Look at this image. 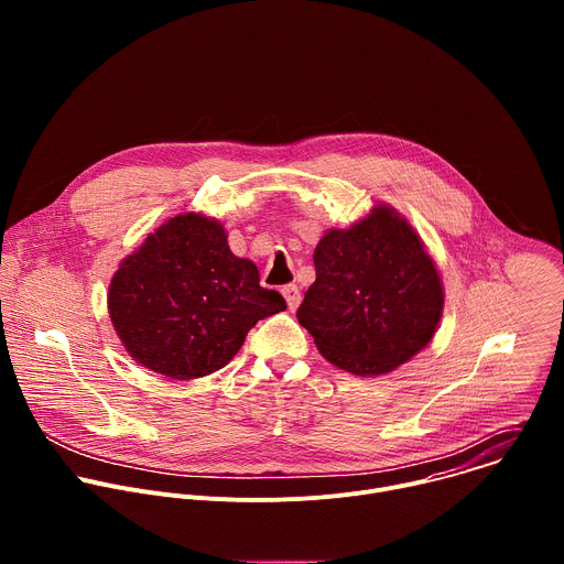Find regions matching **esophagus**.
<instances>
[{"label":"esophagus","instance_id":"34e87169","mask_svg":"<svg viewBox=\"0 0 564 564\" xmlns=\"http://www.w3.org/2000/svg\"><path fill=\"white\" fill-rule=\"evenodd\" d=\"M281 294H283V299H285V303H288L290 310H296V307H299V303H301V292H299L296 285H283Z\"/></svg>","mask_w":564,"mask_h":564}]
</instances>
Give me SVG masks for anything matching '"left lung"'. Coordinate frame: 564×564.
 <instances>
[{
  "label": "left lung",
  "instance_id": "8db88e82",
  "mask_svg": "<svg viewBox=\"0 0 564 564\" xmlns=\"http://www.w3.org/2000/svg\"><path fill=\"white\" fill-rule=\"evenodd\" d=\"M314 270L296 318L330 364L381 375L433 339L442 281L420 236L394 209L375 207L350 229L326 231Z\"/></svg>",
  "mask_w": 564,
  "mask_h": 564
}]
</instances>
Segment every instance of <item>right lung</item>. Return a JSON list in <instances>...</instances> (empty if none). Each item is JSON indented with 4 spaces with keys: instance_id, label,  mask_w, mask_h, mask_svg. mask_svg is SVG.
Listing matches in <instances>:
<instances>
[{
    "instance_id": "1",
    "label": "right lung",
    "mask_w": 564,
    "mask_h": 564,
    "mask_svg": "<svg viewBox=\"0 0 564 564\" xmlns=\"http://www.w3.org/2000/svg\"><path fill=\"white\" fill-rule=\"evenodd\" d=\"M285 310L238 259L214 218L181 214L147 236L109 285V314L127 352L172 379L205 377L243 346L257 321Z\"/></svg>"
}]
</instances>
